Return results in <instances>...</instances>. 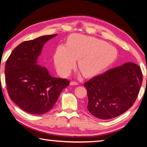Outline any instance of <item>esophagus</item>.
Wrapping results in <instances>:
<instances>
[{"label": "esophagus", "mask_w": 147, "mask_h": 147, "mask_svg": "<svg viewBox=\"0 0 147 147\" xmlns=\"http://www.w3.org/2000/svg\"><path fill=\"white\" fill-rule=\"evenodd\" d=\"M70 85L71 86H76V85H78V83H77L75 81H71L70 82Z\"/></svg>", "instance_id": "34e87169"}]
</instances>
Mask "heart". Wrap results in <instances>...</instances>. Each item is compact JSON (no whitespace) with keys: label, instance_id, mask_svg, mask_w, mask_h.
Returning <instances> with one entry per match:
<instances>
[{"label":"heart","instance_id":"heart-1","mask_svg":"<svg viewBox=\"0 0 147 147\" xmlns=\"http://www.w3.org/2000/svg\"><path fill=\"white\" fill-rule=\"evenodd\" d=\"M117 56L113 47L100 39L80 34L69 37L66 46L57 47L54 61L58 73L67 76L78 59V68L86 77L96 75L113 63Z\"/></svg>","mask_w":147,"mask_h":147}]
</instances>
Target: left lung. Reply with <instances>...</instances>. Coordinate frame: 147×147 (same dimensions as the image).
<instances>
[{
    "label": "left lung",
    "mask_w": 147,
    "mask_h": 147,
    "mask_svg": "<svg viewBox=\"0 0 147 147\" xmlns=\"http://www.w3.org/2000/svg\"><path fill=\"white\" fill-rule=\"evenodd\" d=\"M142 81L140 67L131 62L94 76L84 85L88 92L87 108L102 120L117 117L132 106Z\"/></svg>",
    "instance_id": "obj_1"
}]
</instances>
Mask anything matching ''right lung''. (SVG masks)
I'll return each instance as SVG.
<instances>
[{
    "mask_svg": "<svg viewBox=\"0 0 147 147\" xmlns=\"http://www.w3.org/2000/svg\"><path fill=\"white\" fill-rule=\"evenodd\" d=\"M57 34L23 42L11 52L5 65V80L11 100L32 115H42L53 108L68 80L54 78L37 64L43 45Z\"/></svg>",
    "mask_w": 147,
    "mask_h": 147,
    "instance_id": "right-lung-1",
    "label": "right lung"
}]
</instances>
